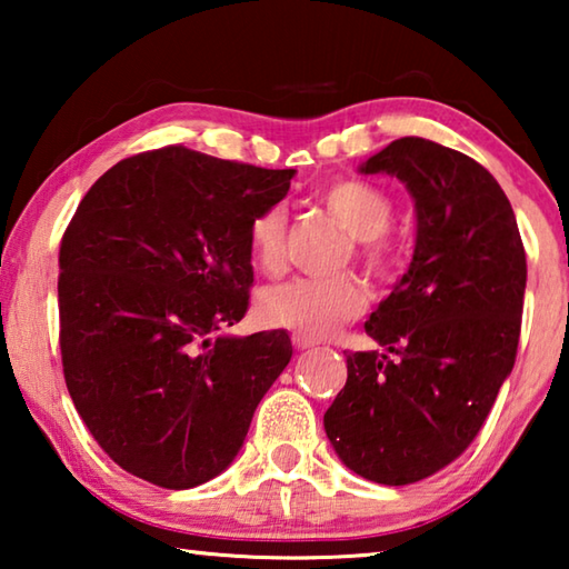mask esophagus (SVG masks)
<instances>
[{
    "mask_svg": "<svg viewBox=\"0 0 569 569\" xmlns=\"http://www.w3.org/2000/svg\"><path fill=\"white\" fill-rule=\"evenodd\" d=\"M293 346L298 351H306V349H313L316 341L308 339V336H303V333H293Z\"/></svg>",
    "mask_w": 569,
    "mask_h": 569,
    "instance_id": "1",
    "label": "esophagus"
}]
</instances>
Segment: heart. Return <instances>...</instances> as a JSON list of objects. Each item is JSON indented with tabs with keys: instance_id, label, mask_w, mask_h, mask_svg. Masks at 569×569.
I'll list each match as a JSON object with an SVG mask.
<instances>
[{
	"instance_id": "heart-1",
	"label": "heart",
	"mask_w": 569,
	"mask_h": 569,
	"mask_svg": "<svg viewBox=\"0 0 569 569\" xmlns=\"http://www.w3.org/2000/svg\"><path fill=\"white\" fill-rule=\"evenodd\" d=\"M319 203L353 238V261L371 276L387 278L401 263L399 240L389 233L393 200L383 188L359 178L333 180L319 192ZM286 210L263 208L248 223V248L263 273H278L286 261ZM369 306V291L351 273L333 278H291L258 296V313L271 326L321 339L356 321Z\"/></svg>"
}]
</instances>
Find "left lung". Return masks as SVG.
Masks as SVG:
<instances>
[{"mask_svg":"<svg viewBox=\"0 0 569 569\" xmlns=\"http://www.w3.org/2000/svg\"><path fill=\"white\" fill-rule=\"evenodd\" d=\"M361 172L407 182L417 248L366 321L383 353L346 356L323 427L356 475L401 487L461 457L492 411L517 359L527 256L505 190L465 152L401 138Z\"/></svg>","mask_w":569,"mask_h":569,"instance_id":"1","label":"left lung"}]
</instances>
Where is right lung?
Returning a JSON list of instances; mask_svg holds the SVG:
<instances>
[{
	"label": "right lung",
	"instance_id": "1",
	"mask_svg": "<svg viewBox=\"0 0 569 569\" xmlns=\"http://www.w3.org/2000/svg\"><path fill=\"white\" fill-rule=\"evenodd\" d=\"M293 172L148 150L104 172L64 230L67 391L104 455L150 485L218 477L291 361L286 331H220L248 311L250 218L286 198Z\"/></svg>",
	"mask_w": 569,
	"mask_h": 569
}]
</instances>
